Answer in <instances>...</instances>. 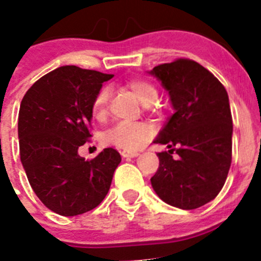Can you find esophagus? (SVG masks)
I'll list each match as a JSON object with an SVG mask.
<instances>
[{"label": "esophagus", "mask_w": 261, "mask_h": 261, "mask_svg": "<svg viewBox=\"0 0 261 261\" xmlns=\"http://www.w3.org/2000/svg\"><path fill=\"white\" fill-rule=\"evenodd\" d=\"M121 155L123 158H135V156L139 155L138 151H130V150H122L121 151Z\"/></svg>", "instance_id": "1"}]
</instances>
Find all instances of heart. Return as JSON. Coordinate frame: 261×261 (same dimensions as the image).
Here are the masks:
<instances>
[{
	"instance_id": "b5f03b06",
	"label": "heart",
	"mask_w": 261,
	"mask_h": 261,
	"mask_svg": "<svg viewBox=\"0 0 261 261\" xmlns=\"http://www.w3.org/2000/svg\"><path fill=\"white\" fill-rule=\"evenodd\" d=\"M128 88L133 90L139 100L143 105H151L158 98V90L151 83L143 79H134L128 82ZM110 89L107 87L102 88L93 99L92 111L95 117H102L107 110L108 99H110ZM153 135V130L149 125L143 122H118L113 127L108 128L102 135V141L105 145L116 146L123 150H136Z\"/></svg>"
}]
</instances>
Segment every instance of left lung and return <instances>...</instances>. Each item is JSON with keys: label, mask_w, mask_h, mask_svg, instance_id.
<instances>
[{"label": "left lung", "mask_w": 261, "mask_h": 261, "mask_svg": "<svg viewBox=\"0 0 261 261\" xmlns=\"http://www.w3.org/2000/svg\"><path fill=\"white\" fill-rule=\"evenodd\" d=\"M148 72L168 92L174 111L154 140L169 150L156 154L151 187L169 205L200 208L219 194L231 167L233 126L227 90L200 63L185 58Z\"/></svg>", "instance_id": "1"}]
</instances>
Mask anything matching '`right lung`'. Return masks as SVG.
Listing matches in <instances>:
<instances>
[{"instance_id":"right-lung-1","label":"right lung","mask_w":261,"mask_h":261,"mask_svg":"<svg viewBox=\"0 0 261 261\" xmlns=\"http://www.w3.org/2000/svg\"><path fill=\"white\" fill-rule=\"evenodd\" d=\"M113 75L61 66L32 85L20 105V159L39 200L55 213L74 217L99 205L121 155L106 148L92 161L77 149L90 138L93 99Z\"/></svg>"}]
</instances>
